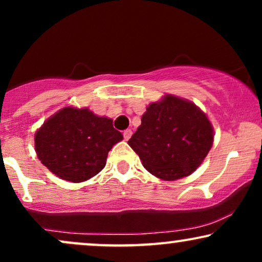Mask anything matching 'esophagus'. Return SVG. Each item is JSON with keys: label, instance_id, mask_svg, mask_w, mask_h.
Segmentation results:
<instances>
[{"label": "esophagus", "instance_id": "esophagus-1", "mask_svg": "<svg viewBox=\"0 0 262 262\" xmlns=\"http://www.w3.org/2000/svg\"><path fill=\"white\" fill-rule=\"evenodd\" d=\"M132 133H133V132H132L130 129H125V130L123 132V137H124V139L129 140V138L132 137Z\"/></svg>", "mask_w": 262, "mask_h": 262}]
</instances>
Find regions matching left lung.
<instances>
[{"label": "left lung", "mask_w": 262, "mask_h": 262, "mask_svg": "<svg viewBox=\"0 0 262 262\" xmlns=\"http://www.w3.org/2000/svg\"><path fill=\"white\" fill-rule=\"evenodd\" d=\"M128 144L150 173L173 181L188 176L204 160L212 148L213 128L193 103L167 95L146 108Z\"/></svg>", "instance_id": "8db88e82"}]
</instances>
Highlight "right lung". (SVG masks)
I'll return each mask as SVG.
<instances>
[{"label": "right lung", "instance_id": "obj_1", "mask_svg": "<svg viewBox=\"0 0 262 262\" xmlns=\"http://www.w3.org/2000/svg\"><path fill=\"white\" fill-rule=\"evenodd\" d=\"M123 139L112 119L97 117L87 108L65 107L35 133L39 160L54 175L81 182L97 175L106 165L108 151Z\"/></svg>", "mask_w": 262, "mask_h": 262}]
</instances>
